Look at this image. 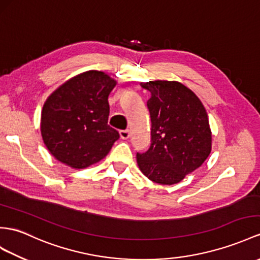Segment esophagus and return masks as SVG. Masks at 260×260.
<instances>
[{
	"label": "esophagus",
	"instance_id": "obj_1",
	"mask_svg": "<svg viewBox=\"0 0 260 260\" xmlns=\"http://www.w3.org/2000/svg\"><path fill=\"white\" fill-rule=\"evenodd\" d=\"M120 137H121V139H123V140H126L130 137V130H121L120 131Z\"/></svg>",
	"mask_w": 260,
	"mask_h": 260
}]
</instances>
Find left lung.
Returning <instances> with one entry per match:
<instances>
[{
  "label": "left lung",
  "mask_w": 260,
  "mask_h": 260,
  "mask_svg": "<svg viewBox=\"0 0 260 260\" xmlns=\"http://www.w3.org/2000/svg\"><path fill=\"white\" fill-rule=\"evenodd\" d=\"M150 91L151 145L137 153L141 172L151 181L172 185L194 172L212 151V131L205 107L180 81L141 82Z\"/></svg>",
  "instance_id": "obj_1"
}]
</instances>
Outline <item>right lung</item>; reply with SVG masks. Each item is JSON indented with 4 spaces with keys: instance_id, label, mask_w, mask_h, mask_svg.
<instances>
[{
    "instance_id": "right-lung-1",
    "label": "right lung",
    "mask_w": 260,
    "mask_h": 260,
    "mask_svg": "<svg viewBox=\"0 0 260 260\" xmlns=\"http://www.w3.org/2000/svg\"><path fill=\"white\" fill-rule=\"evenodd\" d=\"M117 80L87 71L66 80L49 94L41 115V135L57 161L86 169L101 161L119 139L108 124V97Z\"/></svg>"
}]
</instances>
